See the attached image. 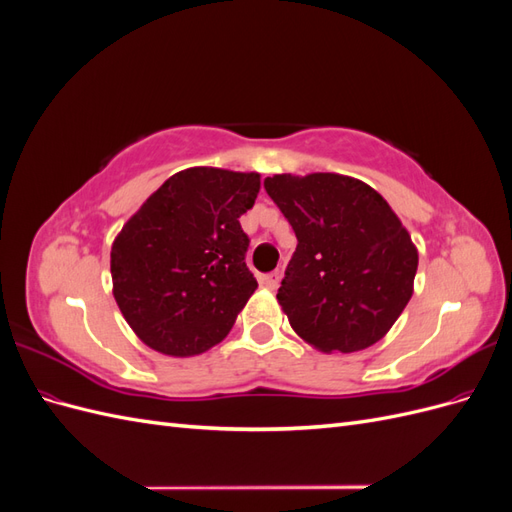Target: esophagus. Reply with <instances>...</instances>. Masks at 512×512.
<instances>
[{"mask_svg": "<svg viewBox=\"0 0 512 512\" xmlns=\"http://www.w3.org/2000/svg\"><path fill=\"white\" fill-rule=\"evenodd\" d=\"M280 282H282V273L280 271H271V273H265L260 277V284L265 286V288H269V290H275L277 286H280Z\"/></svg>", "mask_w": 512, "mask_h": 512, "instance_id": "1", "label": "esophagus"}]
</instances>
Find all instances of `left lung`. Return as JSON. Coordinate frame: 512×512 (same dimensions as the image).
<instances>
[{
    "label": "left lung",
    "instance_id": "8db88e82",
    "mask_svg": "<svg viewBox=\"0 0 512 512\" xmlns=\"http://www.w3.org/2000/svg\"><path fill=\"white\" fill-rule=\"evenodd\" d=\"M265 190L297 235L277 301L290 327L322 352L382 339L412 297L418 254L389 203L367 183L275 175Z\"/></svg>",
    "mask_w": 512,
    "mask_h": 512
}]
</instances>
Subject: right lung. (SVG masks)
<instances>
[{
	"label": "right lung",
	"instance_id": "right-lung-1",
	"mask_svg": "<svg viewBox=\"0 0 512 512\" xmlns=\"http://www.w3.org/2000/svg\"><path fill=\"white\" fill-rule=\"evenodd\" d=\"M258 190L256 173L188 168L121 228L111 250L113 294L149 348L190 356L228 335L258 286L239 224Z\"/></svg>",
	"mask_w": 512,
	"mask_h": 512
}]
</instances>
